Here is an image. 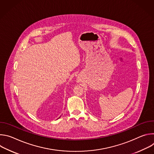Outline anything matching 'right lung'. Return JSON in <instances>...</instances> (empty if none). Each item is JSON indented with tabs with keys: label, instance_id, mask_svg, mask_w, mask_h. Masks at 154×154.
<instances>
[{
	"label": "right lung",
	"instance_id": "1",
	"mask_svg": "<svg viewBox=\"0 0 154 154\" xmlns=\"http://www.w3.org/2000/svg\"><path fill=\"white\" fill-rule=\"evenodd\" d=\"M60 118V117H59V118Z\"/></svg>",
	"mask_w": 154,
	"mask_h": 154
}]
</instances>
